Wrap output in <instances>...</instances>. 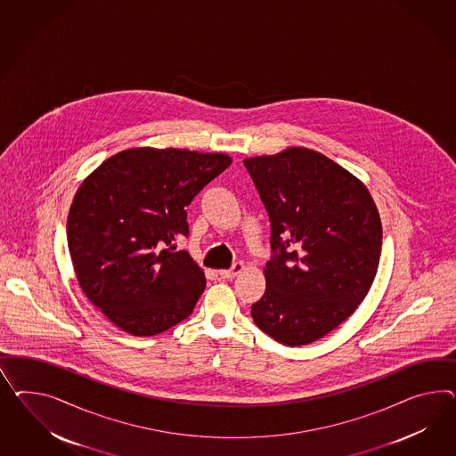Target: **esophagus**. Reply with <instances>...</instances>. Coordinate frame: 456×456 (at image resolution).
Wrapping results in <instances>:
<instances>
[{
	"mask_svg": "<svg viewBox=\"0 0 456 456\" xmlns=\"http://www.w3.org/2000/svg\"><path fill=\"white\" fill-rule=\"evenodd\" d=\"M242 271H244V264L242 262H235L231 269L219 271V275H221V279H234L235 275H239Z\"/></svg>",
	"mask_w": 456,
	"mask_h": 456,
	"instance_id": "esophagus-1",
	"label": "esophagus"
}]
</instances>
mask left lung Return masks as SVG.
Listing matches in <instances>:
<instances>
[{"mask_svg": "<svg viewBox=\"0 0 456 456\" xmlns=\"http://www.w3.org/2000/svg\"><path fill=\"white\" fill-rule=\"evenodd\" d=\"M244 166L271 219L267 287L252 319L279 344H312L369 294L382 252L379 210L355 175L310 149Z\"/></svg>", "mask_w": 456, "mask_h": 456, "instance_id": "8db88e82", "label": "left lung"}]
</instances>
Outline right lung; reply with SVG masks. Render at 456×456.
Returning a JSON list of instances; mask_svg holds the SVG:
<instances>
[{
  "instance_id": "right-lung-1",
  "label": "right lung",
  "mask_w": 456,
  "mask_h": 456,
  "mask_svg": "<svg viewBox=\"0 0 456 456\" xmlns=\"http://www.w3.org/2000/svg\"><path fill=\"white\" fill-rule=\"evenodd\" d=\"M229 166L224 154L127 149L77 189L68 216L74 272L124 332L158 335L192 314L206 277L174 242L189 235L185 208Z\"/></svg>"
}]
</instances>
